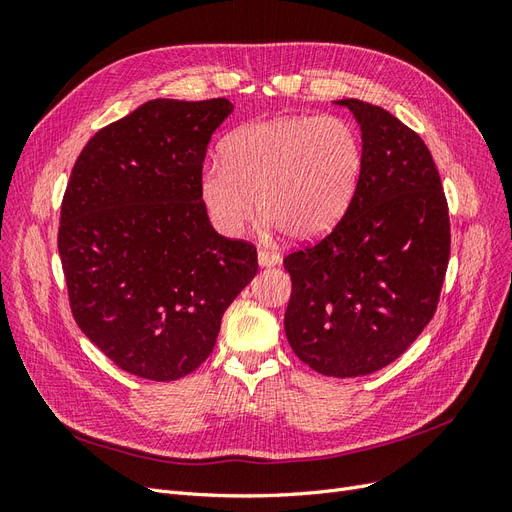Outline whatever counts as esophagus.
<instances>
[{"label":"esophagus","mask_w":512,"mask_h":512,"mask_svg":"<svg viewBox=\"0 0 512 512\" xmlns=\"http://www.w3.org/2000/svg\"><path fill=\"white\" fill-rule=\"evenodd\" d=\"M280 254L269 252V250H258V265L260 267H275L280 265Z\"/></svg>","instance_id":"obj_1"}]
</instances>
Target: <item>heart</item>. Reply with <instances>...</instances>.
<instances>
[{
    "instance_id": "1",
    "label": "heart",
    "mask_w": 512,
    "mask_h": 512,
    "mask_svg": "<svg viewBox=\"0 0 512 512\" xmlns=\"http://www.w3.org/2000/svg\"><path fill=\"white\" fill-rule=\"evenodd\" d=\"M363 175V143L339 115H292L232 132L222 158L200 170L198 192L211 224L239 237L254 211L297 241L318 239L344 218Z\"/></svg>"
}]
</instances>
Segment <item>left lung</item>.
<instances>
[{
  "instance_id": "8db88e82",
  "label": "left lung",
  "mask_w": 512,
  "mask_h": 512,
  "mask_svg": "<svg viewBox=\"0 0 512 512\" xmlns=\"http://www.w3.org/2000/svg\"><path fill=\"white\" fill-rule=\"evenodd\" d=\"M361 126L363 175L322 241L284 258V329L322 376H367L393 363L433 318L451 254L438 168L423 138L380 106L337 100Z\"/></svg>"
}]
</instances>
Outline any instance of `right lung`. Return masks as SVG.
<instances>
[{
  "label": "right lung",
  "mask_w": 512,
  "mask_h": 512,
  "mask_svg": "<svg viewBox=\"0 0 512 512\" xmlns=\"http://www.w3.org/2000/svg\"><path fill=\"white\" fill-rule=\"evenodd\" d=\"M232 108L149 100L102 128L72 168L57 237L72 314L138 378L177 380L203 363L258 271L256 247L218 235L198 192Z\"/></svg>",
  "instance_id": "obj_1"
}]
</instances>
